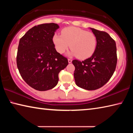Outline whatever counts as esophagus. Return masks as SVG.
<instances>
[{"mask_svg": "<svg viewBox=\"0 0 133 133\" xmlns=\"http://www.w3.org/2000/svg\"><path fill=\"white\" fill-rule=\"evenodd\" d=\"M68 62H69V63H71L72 62V60L70 59V58H69V59H68Z\"/></svg>", "mask_w": 133, "mask_h": 133, "instance_id": "34e87169", "label": "esophagus"}]
</instances>
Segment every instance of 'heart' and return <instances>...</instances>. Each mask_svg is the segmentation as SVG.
<instances>
[{
    "instance_id": "heart-1",
    "label": "heart",
    "mask_w": 133,
    "mask_h": 133,
    "mask_svg": "<svg viewBox=\"0 0 133 133\" xmlns=\"http://www.w3.org/2000/svg\"><path fill=\"white\" fill-rule=\"evenodd\" d=\"M53 42L58 53H63L70 46L71 55L77 56L80 59L90 57L97 46V38L93 32L76 27L63 29L61 35L56 33L53 35Z\"/></svg>"
}]
</instances>
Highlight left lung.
<instances>
[{
  "label": "left lung",
  "instance_id": "8db88e82",
  "mask_svg": "<svg viewBox=\"0 0 133 133\" xmlns=\"http://www.w3.org/2000/svg\"><path fill=\"white\" fill-rule=\"evenodd\" d=\"M97 38L96 50L91 57L80 62L73 60L77 86L94 90L108 82L116 70L117 56L116 42L107 33L90 28Z\"/></svg>",
  "mask_w": 133,
  "mask_h": 133
}]
</instances>
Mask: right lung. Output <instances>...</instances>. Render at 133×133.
I'll return each instance as SVG.
<instances>
[{
	"label": "right lung",
	"mask_w": 133,
	"mask_h": 133,
	"mask_svg": "<svg viewBox=\"0 0 133 133\" xmlns=\"http://www.w3.org/2000/svg\"><path fill=\"white\" fill-rule=\"evenodd\" d=\"M57 24L33 27L19 40L16 57L18 70L27 84L36 90L55 87L58 73L68 65V60L56 51L53 37Z\"/></svg>",
	"instance_id": "1"
}]
</instances>
